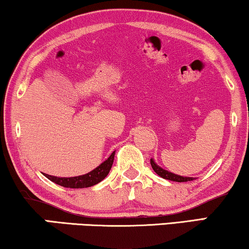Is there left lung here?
I'll use <instances>...</instances> for the list:
<instances>
[{
  "mask_svg": "<svg viewBox=\"0 0 249 249\" xmlns=\"http://www.w3.org/2000/svg\"><path fill=\"white\" fill-rule=\"evenodd\" d=\"M151 165L153 170H154L156 175H159L161 178L166 179V180H171V181H177V182H186V181H192L195 178L193 177H182L179 175H176V173H172L168 171V170H164L161 166L158 165L155 163V161L153 159H151Z\"/></svg>",
  "mask_w": 249,
  "mask_h": 249,
  "instance_id": "left-lung-1",
  "label": "left lung"
}]
</instances>
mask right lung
<instances>
[{
  "label": "right lung",
  "instance_id": "obj_1",
  "mask_svg": "<svg viewBox=\"0 0 249 249\" xmlns=\"http://www.w3.org/2000/svg\"><path fill=\"white\" fill-rule=\"evenodd\" d=\"M115 151L108 156L107 160H105L103 163H101L97 168L91 170L90 172L86 173V175L78 176V177H70V178H60V177H54L44 173V176L51 181L60 185L66 188H87V187H91L94 185H97L102 180L105 179V177L108 175L110 170L113 164Z\"/></svg>",
  "mask_w": 249,
  "mask_h": 249
}]
</instances>
